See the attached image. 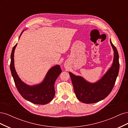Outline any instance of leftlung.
I'll return each instance as SVG.
<instances>
[{
  "mask_svg": "<svg viewBox=\"0 0 128 128\" xmlns=\"http://www.w3.org/2000/svg\"><path fill=\"white\" fill-rule=\"evenodd\" d=\"M110 42L114 51L113 64L98 81L89 82L83 77L69 72L76 97L81 102L94 104L101 101L109 95L113 88L119 72V56L116 48L110 40Z\"/></svg>",
  "mask_w": 128,
  "mask_h": 128,
  "instance_id": "obj_1",
  "label": "left lung"
}]
</instances>
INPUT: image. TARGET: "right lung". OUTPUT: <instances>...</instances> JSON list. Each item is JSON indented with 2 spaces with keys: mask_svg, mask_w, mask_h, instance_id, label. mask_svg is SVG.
<instances>
[{
  "mask_svg": "<svg viewBox=\"0 0 128 128\" xmlns=\"http://www.w3.org/2000/svg\"><path fill=\"white\" fill-rule=\"evenodd\" d=\"M24 30L22 31L19 38ZM15 45L10 55V69L14 83L18 92L23 98L34 104H45L50 102L55 96L54 83L62 70L60 65L56 64L50 68L42 82L38 84L29 86L20 79L15 69L14 51Z\"/></svg>",
  "mask_w": 128,
  "mask_h": 128,
  "instance_id": "1",
  "label": "right lung"
}]
</instances>
